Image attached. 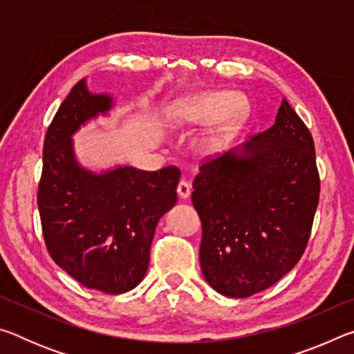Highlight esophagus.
<instances>
[{"label":"esophagus","mask_w":354,"mask_h":354,"mask_svg":"<svg viewBox=\"0 0 354 354\" xmlns=\"http://www.w3.org/2000/svg\"><path fill=\"white\" fill-rule=\"evenodd\" d=\"M190 192H192V185L187 181H184V179H183V181L178 184V195H179V198H181V200L189 198Z\"/></svg>","instance_id":"1"}]
</instances>
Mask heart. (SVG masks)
Instances as JSON below:
<instances>
[{"label":"heart","instance_id":"1","mask_svg":"<svg viewBox=\"0 0 354 354\" xmlns=\"http://www.w3.org/2000/svg\"><path fill=\"white\" fill-rule=\"evenodd\" d=\"M250 104L243 95L226 91L203 92L181 101L171 112L178 127H207L215 124L209 136L214 148L223 147L248 115Z\"/></svg>","mask_w":354,"mask_h":354}]
</instances>
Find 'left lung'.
Segmentation results:
<instances>
[{
	"label": "left lung",
	"mask_w": 354,
	"mask_h": 354,
	"mask_svg": "<svg viewBox=\"0 0 354 354\" xmlns=\"http://www.w3.org/2000/svg\"><path fill=\"white\" fill-rule=\"evenodd\" d=\"M319 192L313 136L283 100L272 128L203 164L195 178L207 284L247 298L278 283L306 250Z\"/></svg>",
	"instance_id": "obj_1"
}]
</instances>
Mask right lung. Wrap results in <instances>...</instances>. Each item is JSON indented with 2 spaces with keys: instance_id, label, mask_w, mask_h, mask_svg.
Returning a JSON list of instances; mask_svg holds the SVG:
<instances>
[{
  "instance_id": "right-lung-1",
  "label": "right lung",
  "mask_w": 354,
  "mask_h": 354,
  "mask_svg": "<svg viewBox=\"0 0 354 354\" xmlns=\"http://www.w3.org/2000/svg\"><path fill=\"white\" fill-rule=\"evenodd\" d=\"M113 106L112 95L88 91L86 77L75 84L46 131L37 205L53 261L87 289L118 295L145 278L156 226L176 205L181 173L81 165L73 136Z\"/></svg>"
}]
</instances>
